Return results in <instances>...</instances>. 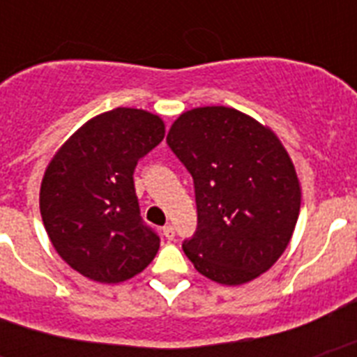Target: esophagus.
<instances>
[{
	"mask_svg": "<svg viewBox=\"0 0 357 357\" xmlns=\"http://www.w3.org/2000/svg\"><path fill=\"white\" fill-rule=\"evenodd\" d=\"M162 235H165V237H167L168 241H172V238L176 237V231H174V226H170V224H168V226H165V228H162Z\"/></svg>",
	"mask_w": 357,
	"mask_h": 357,
	"instance_id": "1",
	"label": "esophagus"
}]
</instances>
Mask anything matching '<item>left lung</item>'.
<instances>
[{
	"mask_svg": "<svg viewBox=\"0 0 357 357\" xmlns=\"http://www.w3.org/2000/svg\"><path fill=\"white\" fill-rule=\"evenodd\" d=\"M168 146L195 179L198 228L183 252L202 276L243 285L285 252L298 220L302 190L282 140L237 109L185 111Z\"/></svg>",
	"mask_w": 357,
	"mask_h": 357,
	"instance_id": "left-lung-1",
	"label": "left lung"
}]
</instances>
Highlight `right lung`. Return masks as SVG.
<instances>
[{
  "label": "right lung",
  "mask_w": 357,
  "mask_h": 357,
  "mask_svg": "<svg viewBox=\"0 0 357 357\" xmlns=\"http://www.w3.org/2000/svg\"><path fill=\"white\" fill-rule=\"evenodd\" d=\"M165 139L161 116L116 107L85 122L40 183V215L57 254L100 283H120L150 265L159 237L140 218L133 172Z\"/></svg>",
  "instance_id": "right-lung-1"
}]
</instances>
